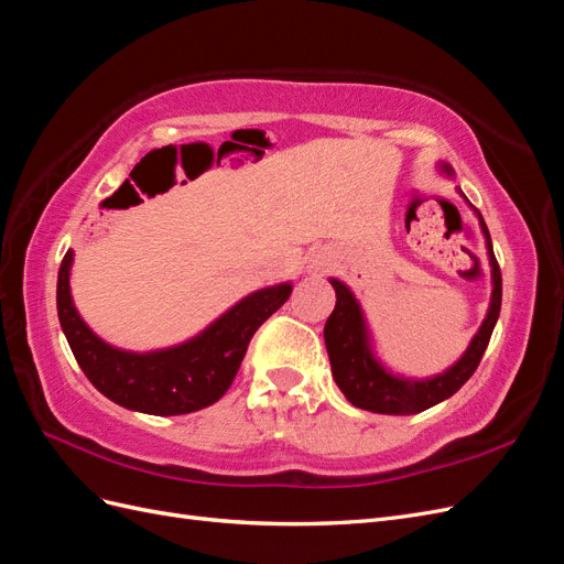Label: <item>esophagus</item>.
<instances>
[{"label":"esophagus","instance_id":"esophagus-1","mask_svg":"<svg viewBox=\"0 0 564 564\" xmlns=\"http://www.w3.org/2000/svg\"><path fill=\"white\" fill-rule=\"evenodd\" d=\"M329 265V261L324 259V256H317V259L313 261V270H317V272H324V268Z\"/></svg>","mask_w":564,"mask_h":564}]
</instances>
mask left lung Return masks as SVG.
<instances>
[{
	"instance_id": "left-lung-1",
	"label": "left lung",
	"mask_w": 564,
	"mask_h": 564,
	"mask_svg": "<svg viewBox=\"0 0 564 564\" xmlns=\"http://www.w3.org/2000/svg\"><path fill=\"white\" fill-rule=\"evenodd\" d=\"M442 172L449 176L454 174L449 164H442ZM477 218H480V226L485 232L491 265V303L480 332L473 336L464 357L445 373H437L433 379L414 381L390 373L371 352L360 303L355 301L352 292L344 282L332 280V286L336 289V308L329 315L327 324H324V344H327L334 381L350 404L367 409V412L373 414H416L442 400L452 398L454 392L473 377L489 346L494 324H497L501 313V268L497 263V256H494L491 237L480 212H477Z\"/></svg>"
}]
</instances>
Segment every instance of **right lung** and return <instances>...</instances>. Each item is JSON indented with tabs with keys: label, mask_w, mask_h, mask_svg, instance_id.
I'll return each mask as SVG.
<instances>
[{
	"label": "right lung",
	"mask_w": 564,
	"mask_h": 564,
	"mask_svg": "<svg viewBox=\"0 0 564 564\" xmlns=\"http://www.w3.org/2000/svg\"><path fill=\"white\" fill-rule=\"evenodd\" d=\"M70 265L73 251H67L58 268L56 305L77 365L115 404L155 416L191 414L224 398L251 336L292 294L289 282L259 289L181 346L129 352L108 346L84 324L70 296Z\"/></svg>",
	"instance_id": "1"
}]
</instances>
